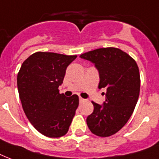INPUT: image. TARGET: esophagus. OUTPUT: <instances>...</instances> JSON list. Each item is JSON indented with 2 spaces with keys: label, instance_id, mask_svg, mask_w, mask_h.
Segmentation results:
<instances>
[{
  "label": "esophagus",
  "instance_id": "obj_1",
  "mask_svg": "<svg viewBox=\"0 0 159 159\" xmlns=\"http://www.w3.org/2000/svg\"><path fill=\"white\" fill-rule=\"evenodd\" d=\"M85 99H84L83 98H80V102H84Z\"/></svg>",
  "mask_w": 159,
  "mask_h": 159
}]
</instances>
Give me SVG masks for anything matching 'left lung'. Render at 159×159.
Listing matches in <instances>:
<instances>
[{"label":"left lung","mask_w":159,"mask_h":159,"mask_svg":"<svg viewBox=\"0 0 159 159\" xmlns=\"http://www.w3.org/2000/svg\"><path fill=\"white\" fill-rule=\"evenodd\" d=\"M80 57L94 64L99 70V89L105 88L103 105L92 101L93 113L87 117L89 129L99 137H109L126 124L137 104L140 91V75L136 61L114 47L99 48Z\"/></svg>","instance_id":"obj_1"}]
</instances>
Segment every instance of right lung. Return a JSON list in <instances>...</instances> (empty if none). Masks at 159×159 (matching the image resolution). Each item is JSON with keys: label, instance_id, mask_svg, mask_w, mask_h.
<instances>
[{"label": "right lung", "instance_id": "obj_1", "mask_svg": "<svg viewBox=\"0 0 159 159\" xmlns=\"http://www.w3.org/2000/svg\"><path fill=\"white\" fill-rule=\"evenodd\" d=\"M77 55L38 51L30 55L17 75V87L27 119L49 138L67 134L79 106V96L60 93L68 66Z\"/></svg>", "mask_w": 159, "mask_h": 159}]
</instances>
